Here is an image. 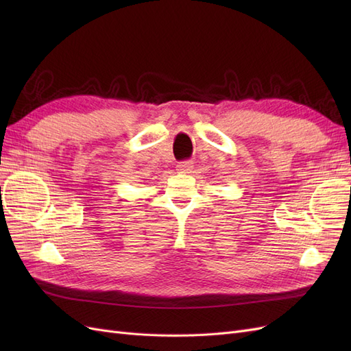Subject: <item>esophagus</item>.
I'll return each mask as SVG.
<instances>
[{"mask_svg": "<svg viewBox=\"0 0 351 351\" xmlns=\"http://www.w3.org/2000/svg\"><path fill=\"white\" fill-rule=\"evenodd\" d=\"M177 167H178V171L189 174L193 169V162L192 161H184V162H180Z\"/></svg>", "mask_w": 351, "mask_h": 351, "instance_id": "1", "label": "esophagus"}]
</instances>
